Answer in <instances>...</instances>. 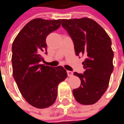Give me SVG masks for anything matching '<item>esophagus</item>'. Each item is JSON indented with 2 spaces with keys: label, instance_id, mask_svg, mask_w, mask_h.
<instances>
[{
  "label": "esophagus",
  "instance_id": "34e87169",
  "mask_svg": "<svg viewBox=\"0 0 124 124\" xmlns=\"http://www.w3.org/2000/svg\"><path fill=\"white\" fill-rule=\"evenodd\" d=\"M67 72L68 77H72L73 76V72L72 71H67Z\"/></svg>",
  "mask_w": 124,
  "mask_h": 124
}]
</instances>
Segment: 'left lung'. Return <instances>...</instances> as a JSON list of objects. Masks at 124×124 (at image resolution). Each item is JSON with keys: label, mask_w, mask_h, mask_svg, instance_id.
<instances>
[{"label": "left lung", "mask_w": 124, "mask_h": 124, "mask_svg": "<svg viewBox=\"0 0 124 124\" xmlns=\"http://www.w3.org/2000/svg\"><path fill=\"white\" fill-rule=\"evenodd\" d=\"M62 26L73 40L76 55L85 57L84 74L74 73L81 85L73 95L80 104L93 105L105 93L113 71L111 39L101 26L87 17L62 19Z\"/></svg>", "instance_id": "obj_1"}]
</instances>
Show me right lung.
<instances>
[{
  "mask_svg": "<svg viewBox=\"0 0 124 124\" xmlns=\"http://www.w3.org/2000/svg\"><path fill=\"white\" fill-rule=\"evenodd\" d=\"M61 25V19H32L19 31L12 46V74L26 101L43 109L51 106L57 98L58 84L67 77L62 66L41 64L43 53L47 54L48 34Z\"/></svg>",
  "mask_w": 124,
  "mask_h": 124,
  "instance_id": "1",
  "label": "right lung"
}]
</instances>
